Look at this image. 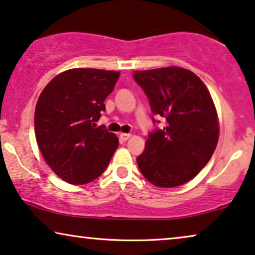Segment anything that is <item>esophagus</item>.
Masks as SVG:
<instances>
[{
    "label": "esophagus",
    "mask_w": 255,
    "mask_h": 255,
    "mask_svg": "<svg viewBox=\"0 0 255 255\" xmlns=\"http://www.w3.org/2000/svg\"><path fill=\"white\" fill-rule=\"evenodd\" d=\"M130 137H131L130 133H121L120 134V138H121L122 141H127Z\"/></svg>",
    "instance_id": "1"
}]
</instances>
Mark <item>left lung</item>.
I'll return each mask as SVG.
<instances>
[{
  "label": "left lung",
  "instance_id": "1",
  "mask_svg": "<svg viewBox=\"0 0 255 255\" xmlns=\"http://www.w3.org/2000/svg\"><path fill=\"white\" fill-rule=\"evenodd\" d=\"M133 79L152 114L165 118V127L148 133L137 158L139 169L156 187L181 186L201 172L217 146L218 120L210 93L196 74L180 67L135 71Z\"/></svg>",
  "mask_w": 255,
  "mask_h": 255
}]
</instances>
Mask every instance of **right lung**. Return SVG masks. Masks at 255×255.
Segmentation results:
<instances>
[{
	"instance_id": "add662e5",
	"label": "right lung",
	"mask_w": 255,
	"mask_h": 255,
	"mask_svg": "<svg viewBox=\"0 0 255 255\" xmlns=\"http://www.w3.org/2000/svg\"><path fill=\"white\" fill-rule=\"evenodd\" d=\"M120 75L102 69H69L55 76L40 94L34 113L37 144L62 180L86 184L109 165L118 138L104 125L96 127V122Z\"/></svg>"
}]
</instances>
